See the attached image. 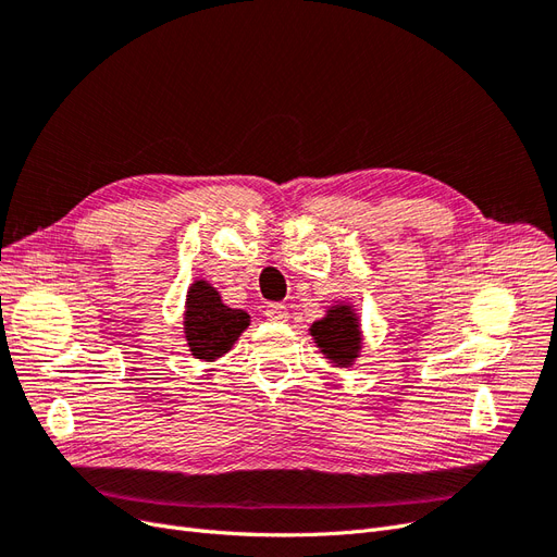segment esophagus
Segmentation results:
<instances>
[{
    "instance_id": "esophagus-1",
    "label": "esophagus",
    "mask_w": 557,
    "mask_h": 557,
    "mask_svg": "<svg viewBox=\"0 0 557 557\" xmlns=\"http://www.w3.org/2000/svg\"><path fill=\"white\" fill-rule=\"evenodd\" d=\"M264 315L269 320H276V323H283V320L288 318V309H285V305H267Z\"/></svg>"
}]
</instances>
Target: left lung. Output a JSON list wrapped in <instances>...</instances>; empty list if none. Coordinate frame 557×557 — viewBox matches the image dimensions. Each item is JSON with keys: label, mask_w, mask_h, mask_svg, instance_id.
<instances>
[{"label": "left lung", "mask_w": 557, "mask_h": 557, "mask_svg": "<svg viewBox=\"0 0 557 557\" xmlns=\"http://www.w3.org/2000/svg\"><path fill=\"white\" fill-rule=\"evenodd\" d=\"M309 332L320 352L336 367H350L360 356L362 330L358 313L350 305L330 307L327 315L315 320Z\"/></svg>", "instance_id": "obj_1"}]
</instances>
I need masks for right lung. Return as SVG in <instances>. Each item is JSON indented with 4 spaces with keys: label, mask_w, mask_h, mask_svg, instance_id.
<instances>
[{
    "label": "right lung",
    "mask_w": 557,
    "mask_h": 557,
    "mask_svg": "<svg viewBox=\"0 0 557 557\" xmlns=\"http://www.w3.org/2000/svg\"><path fill=\"white\" fill-rule=\"evenodd\" d=\"M250 325V315L223 305L221 295L207 281H195L185 299L183 330L185 342L197 360L213 362L234 346Z\"/></svg>",
    "instance_id": "right-lung-1"
}]
</instances>
